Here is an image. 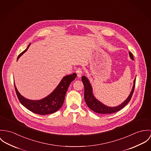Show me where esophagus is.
<instances>
[{"mask_svg": "<svg viewBox=\"0 0 151 151\" xmlns=\"http://www.w3.org/2000/svg\"><path fill=\"white\" fill-rule=\"evenodd\" d=\"M76 73H77V76L78 78H80L81 77L82 75V73H83V70H82V69L81 68H78L76 70Z\"/></svg>", "mask_w": 151, "mask_h": 151, "instance_id": "obj_1", "label": "esophagus"}]
</instances>
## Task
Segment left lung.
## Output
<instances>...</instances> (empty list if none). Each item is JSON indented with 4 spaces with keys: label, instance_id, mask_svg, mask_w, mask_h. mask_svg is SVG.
Returning a JSON list of instances; mask_svg holds the SVG:
<instances>
[{
    "label": "left lung",
    "instance_id": "8db88e82",
    "mask_svg": "<svg viewBox=\"0 0 151 151\" xmlns=\"http://www.w3.org/2000/svg\"><path fill=\"white\" fill-rule=\"evenodd\" d=\"M129 55L130 58L133 60H134L132 53L129 52ZM82 81L84 87V100L87 105L90 109H91L94 112L98 114H108L115 113L122 109L123 107H124L129 102V101L132 99V97L134 93L135 84V79L133 89L129 97L123 103H122V104L116 107H109L102 104L94 97L92 93L91 86L88 80L87 79V78H86V76H83L82 77Z\"/></svg>",
    "mask_w": 151,
    "mask_h": 151
}]
</instances>
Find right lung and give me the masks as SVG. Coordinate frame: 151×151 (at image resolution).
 <instances>
[{
    "instance_id": "obj_1",
    "label": "right lung",
    "mask_w": 151,
    "mask_h": 151,
    "mask_svg": "<svg viewBox=\"0 0 151 151\" xmlns=\"http://www.w3.org/2000/svg\"><path fill=\"white\" fill-rule=\"evenodd\" d=\"M30 44L25 50L19 54L17 60L27 50ZM76 76V73H74L64 77L57 88L50 94L41 100L33 101L26 99L19 94L14 84L15 90L21 104L28 110L41 115L51 114L57 111L62 106L68 87Z\"/></svg>"
}]
</instances>
